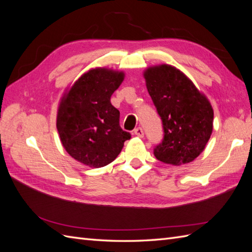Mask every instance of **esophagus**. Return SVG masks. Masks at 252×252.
Instances as JSON below:
<instances>
[{"instance_id":"1","label":"esophagus","mask_w":252,"mask_h":252,"mask_svg":"<svg viewBox=\"0 0 252 252\" xmlns=\"http://www.w3.org/2000/svg\"><path fill=\"white\" fill-rule=\"evenodd\" d=\"M133 133H134L135 135H138L139 138H143V136H144V131H143V129H142L141 127H138L136 129H134Z\"/></svg>"}]
</instances>
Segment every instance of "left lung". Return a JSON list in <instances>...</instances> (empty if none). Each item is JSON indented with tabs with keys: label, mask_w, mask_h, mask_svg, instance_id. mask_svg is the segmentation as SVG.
I'll return each instance as SVG.
<instances>
[{
	"label": "left lung",
	"mask_w": 252,
	"mask_h": 252,
	"mask_svg": "<svg viewBox=\"0 0 252 252\" xmlns=\"http://www.w3.org/2000/svg\"><path fill=\"white\" fill-rule=\"evenodd\" d=\"M143 75L164 128V139L155 148V157L174 166L192 162L212 133L213 109L209 100L174 66H151Z\"/></svg>",
	"instance_id": "1"
}]
</instances>
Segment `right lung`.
<instances>
[{"label":"right lung","mask_w":252,"mask_h":252,"mask_svg":"<svg viewBox=\"0 0 252 252\" xmlns=\"http://www.w3.org/2000/svg\"><path fill=\"white\" fill-rule=\"evenodd\" d=\"M124 78L123 71L93 68L61 98L57 129L64 149L78 162L94 168L108 165L131 138L121 128L120 111L110 103Z\"/></svg>","instance_id":"add662e5"}]
</instances>
